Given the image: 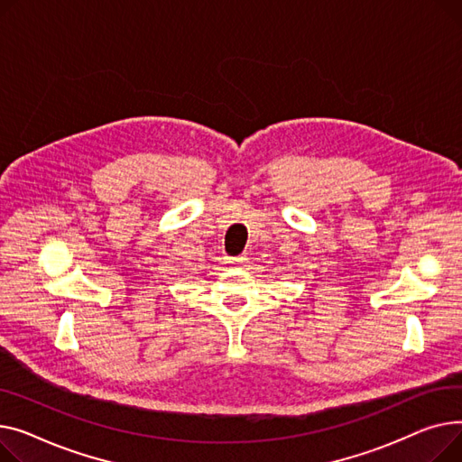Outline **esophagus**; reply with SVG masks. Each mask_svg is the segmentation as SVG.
<instances>
[{
	"label": "esophagus",
	"instance_id": "1",
	"mask_svg": "<svg viewBox=\"0 0 462 462\" xmlns=\"http://www.w3.org/2000/svg\"><path fill=\"white\" fill-rule=\"evenodd\" d=\"M248 257L246 255H238V257H229L227 263H233V264H238V263H244Z\"/></svg>",
	"mask_w": 462,
	"mask_h": 462
}]
</instances>
